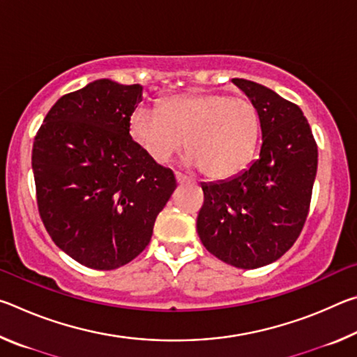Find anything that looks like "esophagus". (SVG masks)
Segmentation results:
<instances>
[{
	"instance_id": "obj_1",
	"label": "esophagus",
	"mask_w": 357,
	"mask_h": 357,
	"mask_svg": "<svg viewBox=\"0 0 357 357\" xmlns=\"http://www.w3.org/2000/svg\"><path fill=\"white\" fill-rule=\"evenodd\" d=\"M174 178H176V183L178 184H184V183H190V179L185 176V174H183V173H179V172H176L174 173Z\"/></svg>"
}]
</instances>
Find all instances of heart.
I'll return each instance as SVG.
<instances>
[{"mask_svg":"<svg viewBox=\"0 0 357 357\" xmlns=\"http://www.w3.org/2000/svg\"><path fill=\"white\" fill-rule=\"evenodd\" d=\"M129 134L151 159L164 164L185 144V164L208 178H231L249 165L259 135L255 105L223 93L173 96L159 110L137 107Z\"/></svg>","mask_w":357,"mask_h":357,"instance_id":"heart-1","label":"heart"}]
</instances>
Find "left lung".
Masks as SVG:
<instances>
[{
    "instance_id": "left-lung-1",
    "label": "left lung",
    "mask_w": 357,
    "mask_h": 357,
    "mask_svg": "<svg viewBox=\"0 0 357 357\" xmlns=\"http://www.w3.org/2000/svg\"><path fill=\"white\" fill-rule=\"evenodd\" d=\"M233 83L255 105L261 126L257 160L236 176L203 183L197 217L203 245L227 264L255 269L279 259L309 214L318 148L301 108L244 78Z\"/></svg>"
}]
</instances>
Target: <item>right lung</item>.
<instances>
[{
	"mask_svg": "<svg viewBox=\"0 0 357 357\" xmlns=\"http://www.w3.org/2000/svg\"><path fill=\"white\" fill-rule=\"evenodd\" d=\"M142 84L100 78L58 99L33 144L38 208L59 249L86 268L128 264L176 189L129 134Z\"/></svg>",
	"mask_w": 357,
	"mask_h": 357,
	"instance_id": "right-lung-1",
	"label": "right lung"
}]
</instances>
